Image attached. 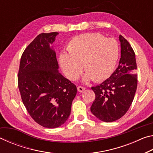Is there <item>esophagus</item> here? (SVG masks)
<instances>
[{
    "label": "esophagus",
    "instance_id": "34e87169",
    "mask_svg": "<svg viewBox=\"0 0 153 153\" xmlns=\"http://www.w3.org/2000/svg\"><path fill=\"white\" fill-rule=\"evenodd\" d=\"M84 90H85V87H84V86H79L78 87H77V90H78V91H79V92H84Z\"/></svg>",
    "mask_w": 153,
    "mask_h": 153
}]
</instances>
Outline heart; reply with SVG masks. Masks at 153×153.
I'll list each match as a JSON object with an SVG mask.
<instances>
[{
  "label": "heart",
  "instance_id": "obj_1",
  "mask_svg": "<svg viewBox=\"0 0 153 153\" xmlns=\"http://www.w3.org/2000/svg\"><path fill=\"white\" fill-rule=\"evenodd\" d=\"M68 53H62L59 62L65 75L76 79L82 71L86 74L85 82L92 78L100 81L109 77L120 56V45L114 38H107L100 33H86L76 36L67 45Z\"/></svg>",
  "mask_w": 153,
  "mask_h": 153
}]
</instances>
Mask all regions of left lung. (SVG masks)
Returning <instances> with one entry per match:
<instances>
[{"label":"left lung","instance_id":"1","mask_svg":"<svg viewBox=\"0 0 153 153\" xmlns=\"http://www.w3.org/2000/svg\"><path fill=\"white\" fill-rule=\"evenodd\" d=\"M120 40L121 58L117 68L102 84L91 88L96 97L90 111L105 122H112L125 115L132 103L138 84L135 53L121 35Z\"/></svg>","mask_w":153,"mask_h":153}]
</instances>
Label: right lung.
<instances>
[{
    "label": "right lung",
    "instance_id": "right-lung-1",
    "mask_svg": "<svg viewBox=\"0 0 153 153\" xmlns=\"http://www.w3.org/2000/svg\"><path fill=\"white\" fill-rule=\"evenodd\" d=\"M58 33L36 36L22 54L17 75L18 88L28 113L47 128L65 122L77 93L76 85L58 71L56 53L50 46Z\"/></svg>",
    "mask_w": 153,
    "mask_h": 153
}]
</instances>
